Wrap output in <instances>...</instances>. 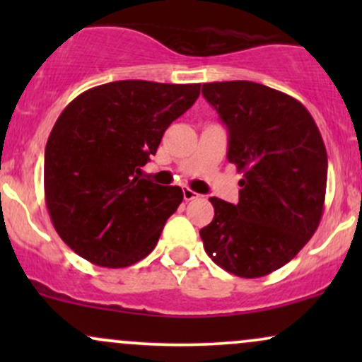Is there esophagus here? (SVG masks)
Wrapping results in <instances>:
<instances>
[{"label": "esophagus", "instance_id": "1", "mask_svg": "<svg viewBox=\"0 0 362 362\" xmlns=\"http://www.w3.org/2000/svg\"><path fill=\"white\" fill-rule=\"evenodd\" d=\"M182 192H184V199H185V201H192V199H197V197H199V194L194 192V190H190L189 187H185V189L182 190Z\"/></svg>", "mask_w": 362, "mask_h": 362}]
</instances>
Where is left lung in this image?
Masks as SVG:
<instances>
[{"instance_id":"8db88e82","label":"left lung","mask_w":362,"mask_h":362,"mask_svg":"<svg viewBox=\"0 0 362 362\" xmlns=\"http://www.w3.org/2000/svg\"><path fill=\"white\" fill-rule=\"evenodd\" d=\"M202 95L228 129V161L243 173L238 204L209 199L204 250L235 276H267L296 257L322 219V134L301 102L260 83H204Z\"/></svg>"}]
</instances>
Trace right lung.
Instances as JSON below:
<instances>
[{
    "label": "right lung",
    "instance_id": "obj_1",
    "mask_svg": "<svg viewBox=\"0 0 362 362\" xmlns=\"http://www.w3.org/2000/svg\"><path fill=\"white\" fill-rule=\"evenodd\" d=\"M199 93V83L112 81L62 110L45 144L44 190L54 228L73 252L110 269L153 252L184 194L143 178L141 167Z\"/></svg>",
    "mask_w": 362,
    "mask_h": 362
}]
</instances>
